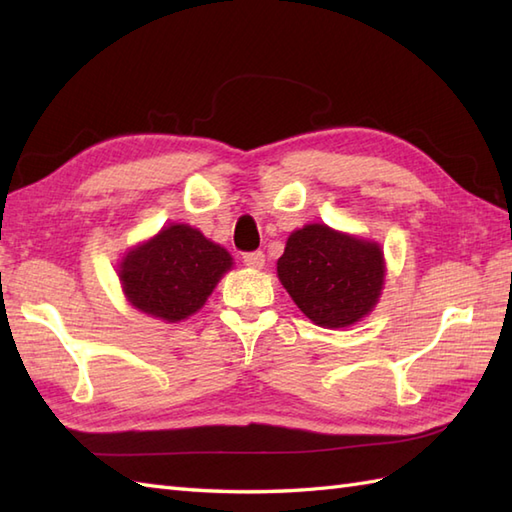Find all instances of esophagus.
<instances>
[{
  "label": "esophagus",
  "instance_id": "esophagus-1",
  "mask_svg": "<svg viewBox=\"0 0 512 512\" xmlns=\"http://www.w3.org/2000/svg\"><path fill=\"white\" fill-rule=\"evenodd\" d=\"M242 259L248 268H262L266 262V255L262 253V250H253V253H244Z\"/></svg>",
  "mask_w": 512,
  "mask_h": 512
}]
</instances>
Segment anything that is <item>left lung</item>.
Here are the masks:
<instances>
[{
  "label": "left lung",
  "mask_w": 512,
  "mask_h": 512,
  "mask_svg": "<svg viewBox=\"0 0 512 512\" xmlns=\"http://www.w3.org/2000/svg\"><path fill=\"white\" fill-rule=\"evenodd\" d=\"M277 275L310 321L345 328L376 306L385 262L378 244L308 224L288 237Z\"/></svg>",
  "instance_id": "1"
}]
</instances>
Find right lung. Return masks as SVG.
Masks as SVG:
<instances>
[{
	"mask_svg": "<svg viewBox=\"0 0 512 512\" xmlns=\"http://www.w3.org/2000/svg\"><path fill=\"white\" fill-rule=\"evenodd\" d=\"M231 266V255L198 228L171 224L134 248L118 275L132 306L156 319L180 321L204 306Z\"/></svg>",
	"mask_w": 512,
	"mask_h": 512,
	"instance_id": "right-lung-1",
	"label": "right lung"
}]
</instances>
